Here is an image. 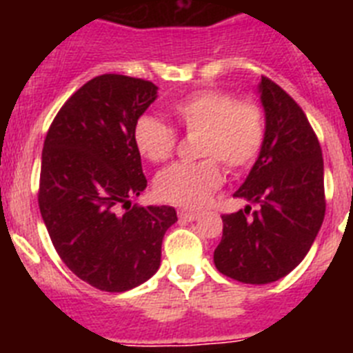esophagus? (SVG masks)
I'll use <instances>...</instances> for the list:
<instances>
[{"label":"esophagus","mask_w":353,"mask_h":353,"mask_svg":"<svg viewBox=\"0 0 353 353\" xmlns=\"http://www.w3.org/2000/svg\"><path fill=\"white\" fill-rule=\"evenodd\" d=\"M199 215L201 214H198V212H191V210H180L179 212V217L182 221H185V223H192V221L199 219Z\"/></svg>","instance_id":"1"}]
</instances>
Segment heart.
Here are the masks:
<instances>
[{
	"label": "heart",
	"mask_w": 353,
	"mask_h": 353,
	"mask_svg": "<svg viewBox=\"0 0 353 353\" xmlns=\"http://www.w3.org/2000/svg\"><path fill=\"white\" fill-rule=\"evenodd\" d=\"M176 125L198 132L196 152L201 161L176 162L155 179V192L162 201L185 208H199L210 201L223 183L221 163L230 171L248 170L265 143V113L258 102L240 99L224 90H201L171 105ZM134 145L150 162H166L176 148V132L155 117L138 118Z\"/></svg>",
	"instance_id": "b5f03b06"
}]
</instances>
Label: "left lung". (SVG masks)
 Here are the masks:
<instances>
[{
  "label": "left lung",
  "mask_w": 353,
  "mask_h": 353,
  "mask_svg": "<svg viewBox=\"0 0 353 353\" xmlns=\"http://www.w3.org/2000/svg\"><path fill=\"white\" fill-rule=\"evenodd\" d=\"M265 143L235 192L251 207L223 215V239L214 251L221 274L248 285H267L292 272L307 254L325 215L323 159L301 105L261 76Z\"/></svg>",
  "instance_id": "1"
}]
</instances>
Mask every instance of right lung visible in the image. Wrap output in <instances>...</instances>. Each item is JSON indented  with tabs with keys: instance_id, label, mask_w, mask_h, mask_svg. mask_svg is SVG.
<instances>
[{
	"instance_id": "add662e5",
	"label": "right lung",
	"mask_w": 353,
	"mask_h": 353,
	"mask_svg": "<svg viewBox=\"0 0 353 353\" xmlns=\"http://www.w3.org/2000/svg\"><path fill=\"white\" fill-rule=\"evenodd\" d=\"M155 99L150 81L97 76L61 105L43 141L42 219L63 263L102 292L148 281L164 233L176 223L173 207H130L146 187L134 123Z\"/></svg>"
}]
</instances>
